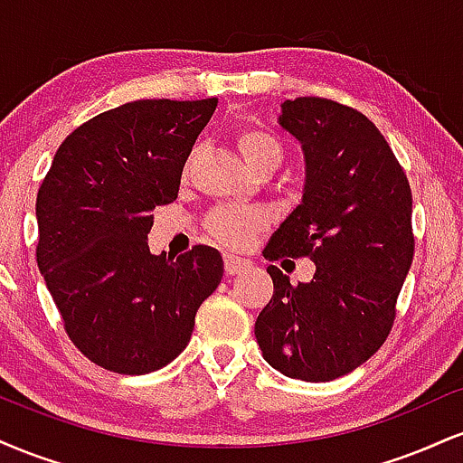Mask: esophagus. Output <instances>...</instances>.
I'll use <instances>...</instances> for the list:
<instances>
[{
	"mask_svg": "<svg viewBox=\"0 0 463 463\" xmlns=\"http://www.w3.org/2000/svg\"><path fill=\"white\" fill-rule=\"evenodd\" d=\"M252 268V263L248 259L235 257V254H224V269L226 274H239V272H246V269Z\"/></svg>",
	"mask_w": 463,
	"mask_h": 463,
	"instance_id": "obj_1",
	"label": "esophagus"
}]
</instances>
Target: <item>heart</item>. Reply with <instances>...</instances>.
Wrapping results in <instances>:
<instances>
[{"label":"heart","instance_id":"b5f03b06","mask_svg":"<svg viewBox=\"0 0 463 463\" xmlns=\"http://www.w3.org/2000/svg\"><path fill=\"white\" fill-rule=\"evenodd\" d=\"M237 146L243 158L252 169L272 167L276 169L283 161V146L269 130L248 126L237 132ZM265 224V215L259 211L235 209V206H220L206 217V231L217 241L231 248L246 246L250 235Z\"/></svg>","mask_w":463,"mask_h":463}]
</instances>
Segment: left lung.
<instances>
[{
    "mask_svg": "<svg viewBox=\"0 0 463 463\" xmlns=\"http://www.w3.org/2000/svg\"><path fill=\"white\" fill-rule=\"evenodd\" d=\"M280 126L305 152V191L263 257H307L309 283L269 265L274 294L254 322L263 359L291 379L322 383L359 368L396 317L413 259L411 189L390 143L326 98L285 99Z\"/></svg>",
    "mask_w": 463,
    "mask_h": 463,
    "instance_id": "1",
    "label": "left lung"
}]
</instances>
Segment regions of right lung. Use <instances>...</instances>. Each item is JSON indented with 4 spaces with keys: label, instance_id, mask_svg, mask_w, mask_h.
Instances as JSON below:
<instances>
[{
    "label": "right lung",
    "instance_id": "obj_1",
    "mask_svg": "<svg viewBox=\"0 0 463 463\" xmlns=\"http://www.w3.org/2000/svg\"><path fill=\"white\" fill-rule=\"evenodd\" d=\"M217 98L137 99L78 126L36 195V263L69 339L117 374L161 370L187 348L195 313L220 285L211 246L150 254L154 206L180 176Z\"/></svg>",
    "mask_w": 463,
    "mask_h": 463
}]
</instances>
